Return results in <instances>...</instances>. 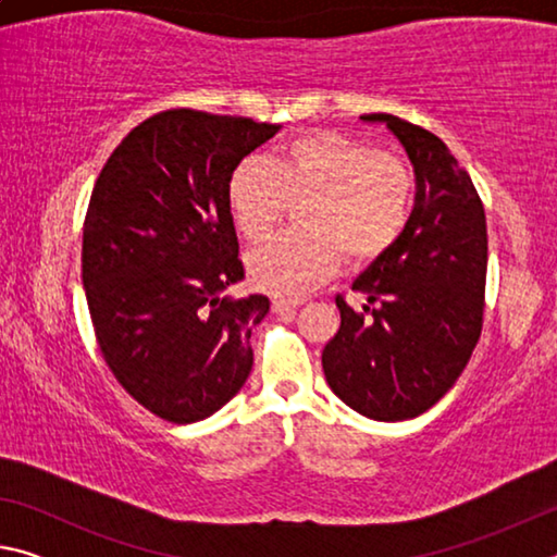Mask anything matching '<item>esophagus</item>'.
<instances>
[{"label":"esophagus","mask_w":557,"mask_h":557,"mask_svg":"<svg viewBox=\"0 0 557 557\" xmlns=\"http://www.w3.org/2000/svg\"><path fill=\"white\" fill-rule=\"evenodd\" d=\"M299 305H301V301H297V299H285V297H275V299H272V309H275V312H280V314L297 312Z\"/></svg>","instance_id":"34e87169"}]
</instances>
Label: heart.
I'll return each instance as SVG.
<instances>
[{
  "instance_id": "1",
  "label": "heart",
  "mask_w": 557,
  "mask_h": 557,
  "mask_svg": "<svg viewBox=\"0 0 557 557\" xmlns=\"http://www.w3.org/2000/svg\"><path fill=\"white\" fill-rule=\"evenodd\" d=\"M307 231L280 233L250 252L248 272L260 289L299 297L326 282L344 258L371 262L408 228L414 176L400 157L338 132H307L270 159L233 169L228 206L250 243L268 238L292 203Z\"/></svg>"
}]
</instances>
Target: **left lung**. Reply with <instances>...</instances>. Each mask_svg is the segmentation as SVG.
<instances>
[{
	"label": "left lung",
	"instance_id": "left-lung-1",
	"mask_svg": "<svg viewBox=\"0 0 557 557\" xmlns=\"http://www.w3.org/2000/svg\"><path fill=\"white\" fill-rule=\"evenodd\" d=\"M361 120L383 122L400 139L418 191L408 228L351 285L366 297L363 312L336 297L342 326L322 366L348 408L398 422L430 410L457 383L482 336L486 215L440 137L385 112Z\"/></svg>",
	"mask_w": 557,
	"mask_h": 557
}]
</instances>
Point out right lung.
Returning <instances> with one entry per match:
<instances>
[{
    "instance_id": "add662e5",
    "label": "right lung",
    "mask_w": 557,
    "mask_h": 557,
    "mask_svg": "<svg viewBox=\"0 0 557 557\" xmlns=\"http://www.w3.org/2000/svg\"><path fill=\"white\" fill-rule=\"evenodd\" d=\"M280 125L164 110L102 166L83 225V287L100 354L139 405L174 425L221 410L252 369L270 299L245 277L228 182Z\"/></svg>"
}]
</instances>
